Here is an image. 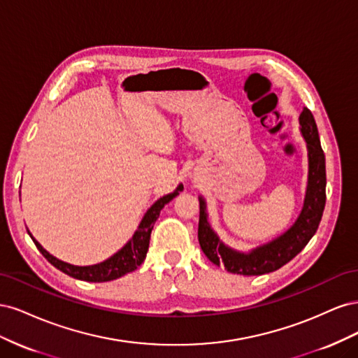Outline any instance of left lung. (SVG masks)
Listing matches in <instances>:
<instances>
[{"mask_svg": "<svg viewBox=\"0 0 358 358\" xmlns=\"http://www.w3.org/2000/svg\"><path fill=\"white\" fill-rule=\"evenodd\" d=\"M301 134L308 143L309 179L303 210L294 225L273 242L259 246L249 254L233 251L213 233L206 216V203L200 199L199 242L201 251L215 266H224L230 273L257 276L275 272L291 262L312 236L317 233L326 206V157L320 143L318 128L312 112L305 107L300 115Z\"/></svg>", "mask_w": 358, "mask_h": 358, "instance_id": "8db88e82", "label": "left lung"}]
</instances>
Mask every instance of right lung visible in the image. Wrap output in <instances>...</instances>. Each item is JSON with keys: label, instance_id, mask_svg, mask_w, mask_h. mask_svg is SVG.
I'll list each match as a JSON object with an SVG mask.
<instances>
[{"label": "right lung", "instance_id": "right-lung-1", "mask_svg": "<svg viewBox=\"0 0 358 358\" xmlns=\"http://www.w3.org/2000/svg\"><path fill=\"white\" fill-rule=\"evenodd\" d=\"M183 189V185H179L176 188L175 192L167 194V196L161 197L159 200H157L150 209L146 212V215L143 216L142 222H140L138 229L136 230L133 239L129 241L121 251H117L113 257H110L106 262L100 263V264H94V266H73L69 263H64L61 259L55 258L53 255H50L46 249H43V246L32 237V242L36 243L38 251L43 254L48 262L55 266L61 272H64L66 275L80 279V280H88V282H107V280H113L121 278L129 272H133L140 264L143 263V259L146 258V252L149 248V241H150V233H152L154 224L158 220V216L161 213V209L164 206L175 199L179 191Z\"/></svg>", "mask_w": 358, "mask_h": 358}]
</instances>
